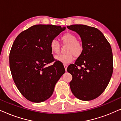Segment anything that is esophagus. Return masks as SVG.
Returning <instances> with one entry per match:
<instances>
[{
  "label": "esophagus",
  "mask_w": 121,
  "mask_h": 121,
  "mask_svg": "<svg viewBox=\"0 0 121 121\" xmlns=\"http://www.w3.org/2000/svg\"><path fill=\"white\" fill-rule=\"evenodd\" d=\"M64 68H65V70L67 71V67H68V65L66 64H64Z\"/></svg>",
  "instance_id": "obj_1"
}]
</instances>
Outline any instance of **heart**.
Returning <instances> with one entry per match:
<instances>
[{
  "label": "heart",
  "mask_w": 121,
  "mask_h": 121,
  "mask_svg": "<svg viewBox=\"0 0 121 121\" xmlns=\"http://www.w3.org/2000/svg\"><path fill=\"white\" fill-rule=\"evenodd\" d=\"M61 40L64 43L69 44L67 48L68 53L65 54H59L56 56L55 59L64 64L70 63L73 60L74 56L78 57L82 51V46L81 43L77 40V37L72 33L68 32L61 36ZM51 51L52 53L58 54L60 51V44L56 39H53L49 44Z\"/></svg>",
  "instance_id": "1"
}]
</instances>
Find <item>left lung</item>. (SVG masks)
<instances>
[{"instance_id":"left-lung-1","label":"left lung","mask_w":121,"mask_h":121,"mask_svg":"<svg viewBox=\"0 0 121 121\" xmlns=\"http://www.w3.org/2000/svg\"><path fill=\"white\" fill-rule=\"evenodd\" d=\"M67 28L78 33L82 51L74 64L67 68L73 79L69 83L78 99L90 101L99 97L106 88L113 73V55L110 44L96 28L72 25Z\"/></svg>"}]
</instances>
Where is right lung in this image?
<instances>
[{
	"mask_svg": "<svg viewBox=\"0 0 121 121\" xmlns=\"http://www.w3.org/2000/svg\"><path fill=\"white\" fill-rule=\"evenodd\" d=\"M65 27L52 25H36L17 36L9 54V64L14 82L21 94L33 102L49 99L54 86L65 73L64 66L54 60L49 47Z\"/></svg>",
	"mask_w": 121,
	"mask_h": 121,
	"instance_id": "add662e5",
	"label": "right lung"
}]
</instances>
